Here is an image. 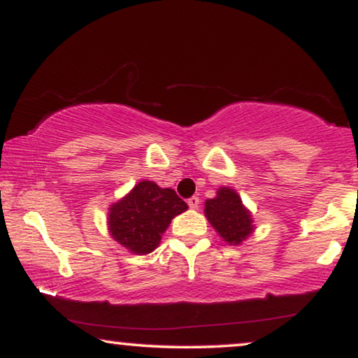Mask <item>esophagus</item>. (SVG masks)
Returning <instances> with one entry per match:
<instances>
[{
    "label": "esophagus",
    "instance_id": "esophagus-1",
    "mask_svg": "<svg viewBox=\"0 0 358 358\" xmlns=\"http://www.w3.org/2000/svg\"><path fill=\"white\" fill-rule=\"evenodd\" d=\"M187 203H189V207L192 208V210H197V208L200 207V199L195 197V195H194V197H190V199L187 200Z\"/></svg>",
    "mask_w": 358,
    "mask_h": 358
}]
</instances>
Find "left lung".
I'll return each instance as SVG.
<instances>
[{
	"label": "left lung",
	"instance_id": "8db88e82",
	"mask_svg": "<svg viewBox=\"0 0 358 358\" xmlns=\"http://www.w3.org/2000/svg\"><path fill=\"white\" fill-rule=\"evenodd\" d=\"M205 215L224 241L239 244L252 231V220L233 189H218L217 197L205 202Z\"/></svg>",
	"mask_w": 358,
	"mask_h": 358
}]
</instances>
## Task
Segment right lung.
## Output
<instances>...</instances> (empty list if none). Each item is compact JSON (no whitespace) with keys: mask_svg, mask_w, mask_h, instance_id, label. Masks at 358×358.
<instances>
[{"mask_svg":"<svg viewBox=\"0 0 358 358\" xmlns=\"http://www.w3.org/2000/svg\"><path fill=\"white\" fill-rule=\"evenodd\" d=\"M187 203L173 189H161L143 180L110 207L109 231L122 246L136 254H148L158 246L161 234Z\"/></svg>","mask_w":358,"mask_h":358,"instance_id":"obj_1","label":"right lung"}]
</instances>
